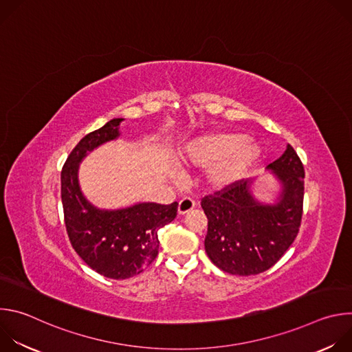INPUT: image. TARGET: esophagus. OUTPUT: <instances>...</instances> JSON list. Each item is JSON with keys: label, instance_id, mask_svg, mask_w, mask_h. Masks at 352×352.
<instances>
[{"label": "esophagus", "instance_id": "obj_1", "mask_svg": "<svg viewBox=\"0 0 352 352\" xmlns=\"http://www.w3.org/2000/svg\"><path fill=\"white\" fill-rule=\"evenodd\" d=\"M195 200L193 199H190V197H182L181 200H179V204H178V213L179 214H185V213H188V212H190L193 208H195Z\"/></svg>", "mask_w": 352, "mask_h": 352}]
</instances>
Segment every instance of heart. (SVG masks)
I'll list each match as a JSON object with an SVG mask.
<instances>
[{"label":"heart","mask_w":352,"mask_h":352,"mask_svg":"<svg viewBox=\"0 0 352 352\" xmlns=\"http://www.w3.org/2000/svg\"><path fill=\"white\" fill-rule=\"evenodd\" d=\"M261 157L256 142L232 131L206 133L192 140L184 153V163L193 167H210V181L221 188L239 179Z\"/></svg>","instance_id":"obj_1"}]
</instances>
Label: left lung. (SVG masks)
<instances>
[{
    "mask_svg": "<svg viewBox=\"0 0 352 352\" xmlns=\"http://www.w3.org/2000/svg\"><path fill=\"white\" fill-rule=\"evenodd\" d=\"M269 168L284 186L276 205L256 202L248 179H236L200 202L208 217L206 254L226 273L252 276L266 272L298 235L304 213V164L288 144Z\"/></svg>",
    "mask_w": 352,
    "mask_h": 352,
    "instance_id": "8db88e82",
    "label": "left lung"
}]
</instances>
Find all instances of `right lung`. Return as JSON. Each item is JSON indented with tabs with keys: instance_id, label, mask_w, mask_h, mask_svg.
I'll use <instances>...</instances> for the list:
<instances>
[{
	"instance_id": "1",
	"label": "right lung",
	"mask_w": 352,
	"mask_h": 352,
	"mask_svg": "<svg viewBox=\"0 0 352 352\" xmlns=\"http://www.w3.org/2000/svg\"><path fill=\"white\" fill-rule=\"evenodd\" d=\"M116 118L87 133L72 148L61 171V200L69 242L83 262L114 280L142 273L159 254V230L177 217L178 204H139L106 212L93 208L78 186V166L87 152L118 136Z\"/></svg>"
}]
</instances>
